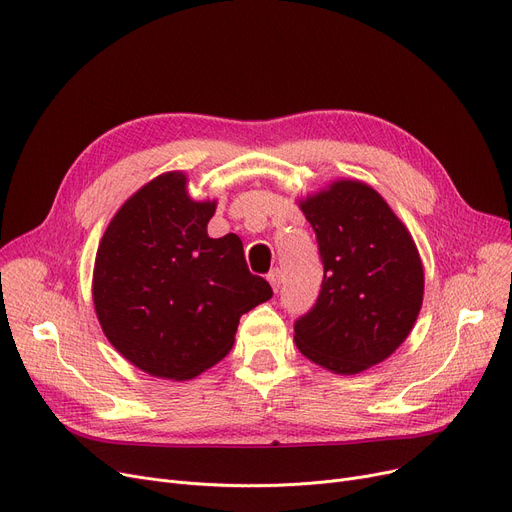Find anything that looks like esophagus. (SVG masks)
<instances>
[{"instance_id": "esophagus-1", "label": "esophagus", "mask_w": 512, "mask_h": 512, "mask_svg": "<svg viewBox=\"0 0 512 512\" xmlns=\"http://www.w3.org/2000/svg\"><path fill=\"white\" fill-rule=\"evenodd\" d=\"M267 280H270L274 292H278V290H280V284H282V272H280V270H272L270 276H267Z\"/></svg>"}]
</instances>
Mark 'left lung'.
Masks as SVG:
<instances>
[{"instance_id":"left-lung-1","label":"left lung","mask_w":512,"mask_h":512,"mask_svg":"<svg viewBox=\"0 0 512 512\" xmlns=\"http://www.w3.org/2000/svg\"><path fill=\"white\" fill-rule=\"evenodd\" d=\"M313 226L324 280L294 324L299 351L332 373L386 361L411 334L423 303V263L409 228L361 180L340 178L299 199Z\"/></svg>"}]
</instances>
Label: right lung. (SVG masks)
<instances>
[{"instance_id":"1","label":"right lung","mask_w":512,"mask_h":512,"mask_svg":"<svg viewBox=\"0 0 512 512\" xmlns=\"http://www.w3.org/2000/svg\"><path fill=\"white\" fill-rule=\"evenodd\" d=\"M184 172L128 197L107 224L93 267V305L105 338L134 367L174 382L222 361L240 315L272 299L236 234L211 238L218 201H195Z\"/></svg>"}]
</instances>
